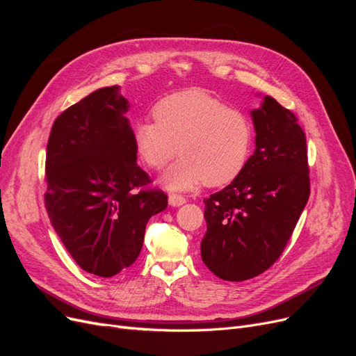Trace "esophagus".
<instances>
[{"instance_id": "1", "label": "esophagus", "mask_w": 356, "mask_h": 356, "mask_svg": "<svg viewBox=\"0 0 356 356\" xmlns=\"http://www.w3.org/2000/svg\"><path fill=\"white\" fill-rule=\"evenodd\" d=\"M186 203V197L181 196V195H175V193H172L169 195V204L170 207H181V204Z\"/></svg>"}]
</instances>
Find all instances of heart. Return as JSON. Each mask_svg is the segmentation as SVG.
Instances as JSON below:
<instances>
[{"instance_id": "b5f03b06", "label": "heart", "mask_w": 356, "mask_h": 356, "mask_svg": "<svg viewBox=\"0 0 356 356\" xmlns=\"http://www.w3.org/2000/svg\"><path fill=\"white\" fill-rule=\"evenodd\" d=\"M154 120L138 122L134 144L152 169H161L182 157L161 177L172 190L229 184L248 163L254 143L252 123L242 110L202 89L169 95L153 106Z\"/></svg>"}]
</instances>
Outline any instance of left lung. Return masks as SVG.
<instances>
[{"instance_id": "left-lung-1", "label": "left lung", "mask_w": 356, "mask_h": 356, "mask_svg": "<svg viewBox=\"0 0 356 356\" xmlns=\"http://www.w3.org/2000/svg\"><path fill=\"white\" fill-rule=\"evenodd\" d=\"M255 152L238 178L204 203L202 260L224 281L261 275L293 234L310 195L306 135L272 96L251 111Z\"/></svg>"}]
</instances>
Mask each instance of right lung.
I'll return each instance as SVG.
<instances>
[{"label": "right lung", "mask_w": 356, "mask_h": 356, "mask_svg": "<svg viewBox=\"0 0 356 356\" xmlns=\"http://www.w3.org/2000/svg\"><path fill=\"white\" fill-rule=\"evenodd\" d=\"M127 110L118 86L95 90L56 118L47 143L51 225L74 261L101 277L135 263L148 220L168 207L163 191L144 188L152 179L136 163Z\"/></svg>", "instance_id": "obj_1"}]
</instances>
